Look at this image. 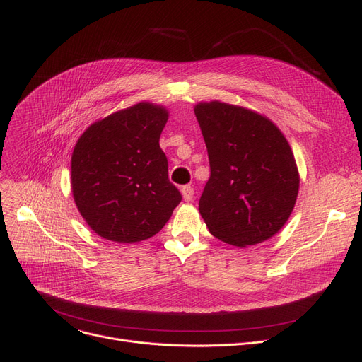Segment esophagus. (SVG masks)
<instances>
[{
    "instance_id": "1",
    "label": "esophagus",
    "mask_w": 362,
    "mask_h": 362,
    "mask_svg": "<svg viewBox=\"0 0 362 362\" xmlns=\"http://www.w3.org/2000/svg\"><path fill=\"white\" fill-rule=\"evenodd\" d=\"M182 197H183V199L185 201H192L194 199V194H195V191H194V187L192 186H189V185H186V186H183L182 189Z\"/></svg>"
}]
</instances>
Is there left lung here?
<instances>
[{
    "label": "left lung",
    "instance_id": "left-lung-1",
    "mask_svg": "<svg viewBox=\"0 0 362 362\" xmlns=\"http://www.w3.org/2000/svg\"><path fill=\"white\" fill-rule=\"evenodd\" d=\"M195 116L211 168L199 199L208 230L239 248L273 238L299 191L289 142L270 119L245 107L199 103Z\"/></svg>",
    "mask_w": 362,
    "mask_h": 362
}]
</instances>
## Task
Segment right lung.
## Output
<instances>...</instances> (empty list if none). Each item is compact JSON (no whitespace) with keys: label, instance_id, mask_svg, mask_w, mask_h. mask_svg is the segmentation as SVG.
Segmentation results:
<instances>
[{"label":"right lung","instance_id":"add662e5","mask_svg":"<svg viewBox=\"0 0 362 362\" xmlns=\"http://www.w3.org/2000/svg\"><path fill=\"white\" fill-rule=\"evenodd\" d=\"M163 105L146 101L92 123L71 154L76 206L98 236L135 243L157 235L182 201L168 180Z\"/></svg>","mask_w":362,"mask_h":362}]
</instances>
